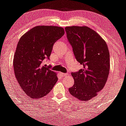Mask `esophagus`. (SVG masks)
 I'll list each match as a JSON object with an SVG mask.
<instances>
[{
	"label": "esophagus",
	"instance_id": "34e87169",
	"mask_svg": "<svg viewBox=\"0 0 126 126\" xmlns=\"http://www.w3.org/2000/svg\"><path fill=\"white\" fill-rule=\"evenodd\" d=\"M60 75L62 77H66L67 75V74L66 73H63V72H60Z\"/></svg>",
	"mask_w": 126,
	"mask_h": 126
}]
</instances>
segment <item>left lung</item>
I'll return each mask as SVG.
<instances>
[{
    "instance_id": "1",
    "label": "left lung",
    "mask_w": 126,
    "mask_h": 126,
    "mask_svg": "<svg viewBox=\"0 0 126 126\" xmlns=\"http://www.w3.org/2000/svg\"><path fill=\"white\" fill-rule=\"evenodd\" d=\"M65 31L75 59L83 66L71 73L74 84L69 91L79 100H90L103 89L108 80L110 70L108 45L97 32L87 26H69Z\"/></svg>"
}]
</instances>
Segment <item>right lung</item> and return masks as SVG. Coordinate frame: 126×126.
Listing matches in <instances>:
<instances>
[{
  "instance_id": "right-lung-1",
  "label": "right lung",
  "mask_w": 126,
  "mask_h": 126,
  "mask_svg": "<svg viewBox=\"0 0 126 126\" xmlns=\"http://www.w3.org/2000/svg\"><path fill=\"white\" fill-rule=\"evenodd\" d=\"M64 34L62 27L37 26L18 41L13 60L14 73L21 88L32 98L45 96L57 81L51 66H43L42 62L49 59L54 43Z\"/></svg>"
}]
</instances>
